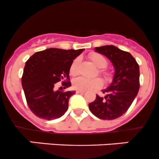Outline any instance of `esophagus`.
<instances>
[{"mask_svg": "<svg viewBox=\"0 0 159 159\" xmlns=\"http://www.w3.org/2000/svg\"><path fill=\"white\" fill-rule=\"evenodd\" d=\"M76 93H84L85 91L84 90H80V89H76Z\"/></svg>", "mask_w": 159, "mask_h": 159, "instance_id": "34e87169", "label": "esophagus"}]
</instances>
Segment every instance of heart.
<instances>
[{
	"mask_svg": "<svg viewBox=\"0 0 159 159\" xmlns=\"http://www.w3.org/2000/svg\"><path fill=\"white\" fill-rule=\"evenodd\" d=\"M91 61L99 69L104 68L107 65V60L102 55L98 54V53H92L89 56ZM80 59L78 58L75 59L72 62L71 65L70 67V74L74 76L77 73V68H78V64H79ZM99 73L103 74L106 76V72L103 70H100L98 71ZM101 80L99 78H89L83 77H77L76 79L73 80V87L75 89H80V90H89V89H95V88H98L101 86Z\"/></svg>",
	"mask_w": 159,
	"mask_h": 159,
	"instance_id": "obj_1",
	"label": "heart"
}]
</instances>
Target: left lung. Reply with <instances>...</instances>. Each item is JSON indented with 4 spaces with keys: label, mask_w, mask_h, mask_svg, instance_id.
<instances>
[{
    "label": "left lung",
    "mask_w": 159,
    "mask_h": 159,
    "mask_svg": "<svg viewBox=\"0 0 159 159\" xmlns=\"http://www.w3.org/2000/svg\"><path fill=\"white\" fill-rule=\"evenodd\" d=\"M94 49L111 61L114 73L112 82L102 89L104 97L97 95L96 100L89 103V108L98 118L114 120L128 111L138 94L139 66L129 52L114 45H103Z\"/></svg>",
    "instance_id": "1"
}]
</instances>
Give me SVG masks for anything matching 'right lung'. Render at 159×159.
Wrapping results in <instances>:
<instances>
[{
  "label": "right lung",
  "instance_id": "add662e5",
  "mask_svg": "<svg viewBox=\"0 0 159 159\" xmlns=\"http://www.w3.org/2000/svg\"><path fill=\"white\" fill-rule=\"evenodd\" d=\"M84 48L61 49L50 48L37 52L25 62L21 85L30 110L37 117L54 120L62 117L68 110L69 100L76 91L56 90V83L71 86L70 67L72 62Z\"/></svg>",
  "mask_w": 159,
  "mask_h": 159
}]
</instances>
